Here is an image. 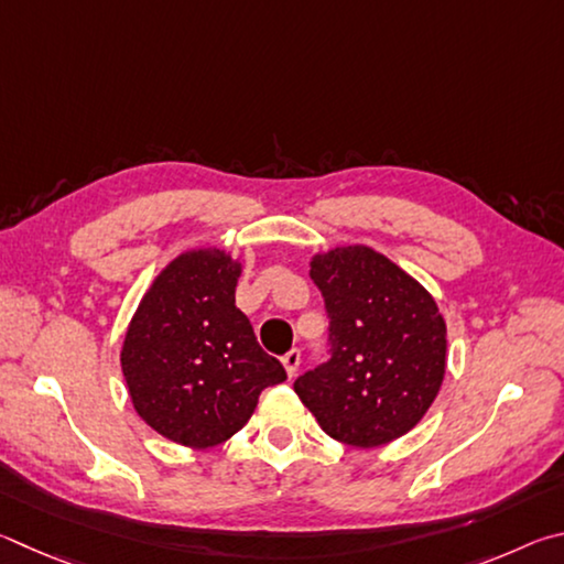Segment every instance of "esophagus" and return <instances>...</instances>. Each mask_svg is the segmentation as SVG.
Listing matches in <instances>:
<instances>
[{"label": "esophagus", "instance_id": "esophagus-1", "mask_svg": "<svg viewBox=\"0 0 564 564\" xmlns=\"http://www.w3.org/2000/svg\"><path fill=\"white\" fill-rule=\"evenodd\" d=\"M300 361H302V351L300 349H292V351H288L282 357V364H284V371H288V377L292 379L294 373H297V369H300Z\"/></svg>", "mask_w": 564, "mask_h": 564}]
</instances>
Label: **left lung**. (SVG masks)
I'll list each match as a JSON object with an SVG mask.
<instances>
[{
    "instance_id": "left-lung-1",
    "label": "left lung",
    "mask_w": 564,
    "mask_h": 564,
    "mask_svg": "<svg viewBox=\"0 0 564 564\" xmlns=\"http://www.w3.org/2000/svg\"><path fill=\"white\" fill-rule=\"evenodd\" d=\"M329 317V359L294 381L332 438L373 448L409 433L446 373V322L421 284L371 247L312 260Z\"/></svg>"
}]
</instances>
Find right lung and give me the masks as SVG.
<instances>
[{
	"mask_svg": "<svg viewBox=\"0 0 564 564\" xmlns=\"http://www.w3.org/2000/svg\"><path fill=\"white\" fill-rule=\"evenodd\" d=\"M240 264L223 250H193L155 276L126 332L121 367L133 409L181 446L235 436L262 389L288 379L235 307Z\"/></svg>",
	"mask_w": 564,
	"mask_h": 564,
	"instance_id": "right-lung-1",
	"label": "right lung"
}]
</instances>
